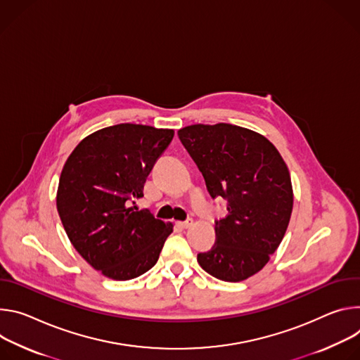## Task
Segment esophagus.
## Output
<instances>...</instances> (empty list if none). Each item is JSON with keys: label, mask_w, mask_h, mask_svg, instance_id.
<instances>
[{"label": "esophagus", "mask_w": 360, "mask_h": 360, "mask_svg": "<svg viewBox=\"0 0 360 360\" xmlns=\"http://www.w3.org/2000/svg\"><path fill=\"white\" fill-rule=\"evenodd\" d=\"M191 223H193V220H191V219H187V220H184V221H179L177 224H179L180 227H183V229H187L188 226H191Z\"/></svg>", "instance_id": "obj_1"}]
</instances>
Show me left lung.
Here are the masks:
<instances>
[{"label":"left lung","mask_w":360,"mask_h":360,"mask_svg":"<svg viewBox=\"0 0 360 360\" xmlns=\"http://www.w3.org/2000/svg\"><path fill=\"white\" fill-rule=\"evenodd\" d=\"M179 137L213 198L227 202L216 243L197 262L224 282H242L264 267L289 226L293 190L286 163L263 136L226 123L194 124Z\"/></svg>","instance_id":"left-lung-1"}]
</instances>
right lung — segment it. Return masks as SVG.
<instances>
[{"label":"right lung","instance_id":"right-lung-1","mask_svg":"<svg viewBox=\"0 0 360 360\" xmlns=\"http://www.w3.org/2000/svg\"><path fill=\"white\" fill-rule=\"evenodd\" d=\"M174 131L117 124L79 143L61 172L57 210L74 249L114 281H130L158 260L173 224L139 209L144 183Z\"/></svg>","mask_w":360,"mask_h":360}]
</instances>
